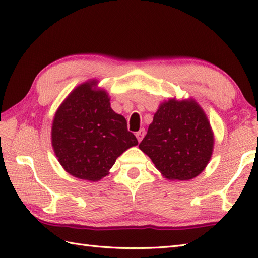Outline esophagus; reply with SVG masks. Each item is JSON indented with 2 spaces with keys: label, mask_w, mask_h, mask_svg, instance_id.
Segmentation results:
<instances>
[{
  "label": "esophagus",
  "mask_w": 258,
  "mask_h": 258,
  "mask_svg": "<svg viewBox=\"0 0 258 258\" xmlns=\"http://www.w3.org/2000/svg\"><path fill=\"white\" fill-rule=\"evenodd\" d=\"M135 135H136V139H138V141L141 142L142 139H143L144 135H145V130L144 128H141L139 132H136Z\"/></svg>",
  "instance_id": "obj_1"
}]
</instances>
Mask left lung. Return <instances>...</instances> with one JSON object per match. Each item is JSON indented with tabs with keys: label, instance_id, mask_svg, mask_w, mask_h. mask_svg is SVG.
<instances>
[{
	"label": "left lung",
	"instance_id": "left-lung-1",
	"mask_svg": "<svg viewBox=\"0 0 258 258\" xmlns=\"http://www.w3.org/2000/svg\"><path fill=\"white\" fill-rule=\"evenodd\" d=\"M140 150L164 177L189 180L204 171L214 149V133L194 98H168L160 104Z\"/></svg>",
	"mask_w": 258,
	"mask_h": 258
}]
</instances>
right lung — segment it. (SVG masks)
Instances as JSON below:
<instances>
[{"label":"right lung","instance_id":"add662e5","mask_svg":"<svg viewBox=\"0 0 258 258\" xmlns=\"http://www.w3.org/2000/svg\"><path fill=\"white\" fill-rule=\"evenodd\" d=\"M90 80L76 86L58 106L51 139L57 161L69 174L96 182L116 158L139 144L123 115L115 113L108 93Z\"/></svg>","mask_w":258,"mask_h":258}]
</instances>
